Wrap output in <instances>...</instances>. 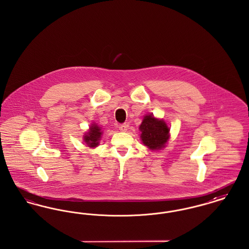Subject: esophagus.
I'll use <instances>...</instances> for the list:
<instances>
[{"label":"esophagus","mask_w":249,"mask_h":249,"mask_svg":"<svg viewBox=\"0 0 249 249\" xmlns=\"http://www.w3.org/2000/svg\"><path fill=\"white\" fill-rule=\"evenodd\" d=\"M128 129V125L127 124H121V125H119V130H121V131H126Z\"/></svg>","instance_id":"esophagus-1"}]
</instances>
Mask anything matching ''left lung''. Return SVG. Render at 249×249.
<instances>
[{
	"instance_id": "left-lung-1",
	"label": "left lung",
	"mask_w": 249,
	"mask_h": 249,
	"mask_svg": "<svg viewBox=\"0 0 249 249\" xmlns=\"http://www.w3.org/2000/svg\"><path fill=\"white\" fill-rule=\"evenodd\" d=\"M142 131V143L152 150L160 149L169 139V128L161 119H155L153 116H145L140 125Z\"/></svg>"
}]
</instances>
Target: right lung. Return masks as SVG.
<instances>
[{"mask_svg":"<svg viewBox=\"0 0 249 249\" xmlns=\"http://www.w3.org/2000/svg\"><path fill=\"white\" fill-rule=\"evenodd\" d=\"M101 135H102V131H101L100 127L93 124L90 127L89 132L87 134H85L84 141L87 144H89V147H96L99 144Z\"/></svg>","mask_w":249,"mask_h":249,"instance_id":"right-lung-1","label":"right lung"}]
</instances>
